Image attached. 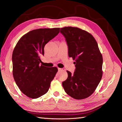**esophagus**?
Listing matches in <instances>:
<instances>
[{"instance_id":"1","label":"esophagus","mask_w":122,"mask_h":122,"mask_svg":"<svg viewBox=\"0 0 122 122\" xmlns=\"http://www.w3.org/2000/svg\"><path fill=\"white\" fill-rule=\"evenodd\" d=\"M58 70L59 71H65V68H59Z\"/></svg>"}]
</instances>
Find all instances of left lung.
Wrapping results in <instances>:
<instances>
[{"label": "left lung", "instance_id": "8db88e82", "mask_svg": "<svg viewBox=\"0 0 122 122\" xmlns=\"http://www.w3.org/2000/svg\"><path fill=\"white\" fill-rule=\"evenodd\" d=\"M60 33L66 39L68 56L75 62L73 74L67 71L68 77L62 82L65 92L76 100L92 95L102 77L103 57L92 34L77 27H65Z\"/></svg>", "mask_w": 122, "mask_h": 122}]
</instances>
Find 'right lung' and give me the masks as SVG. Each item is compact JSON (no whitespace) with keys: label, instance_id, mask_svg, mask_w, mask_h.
Instances as JSON below:
<instances>
[{"label":"right lung","instance_id":"right-lung-1","mask_svg":"<svg viewBox=\"0 0 122 122\" xmlns=\"http://www.w3.org/2000/svg\"><path fill=\"white\" fill-rule=\"evenodd\" d=\"M60 28L32 30L18 41L12 54L13 75L16 85L28 97L37 98L47 93L58 70L40 65L44 47L59 33Z\"/></svg>","mask_w":122,"mask_h":122}]
</instances>
